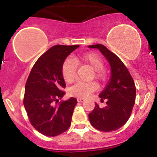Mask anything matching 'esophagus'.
<instances>
[{
    "label": "esophagus",
    "instance_id": "obj_1",
    "mask_svg": "<svg viewBox=\"0 0 157 157\" xmlns=\"http://www.w3.org/2000/svg\"><path fill=\"white\" fill-rule=\"evenodd\" d=\"M77 101H78V102H82V101H84V98H77Z\"/></svg>",
    "mask_w": 157,
    "mask_h": 157
}]
</instances>
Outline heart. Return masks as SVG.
<instances>
[{
    "mask_svg": "<svg viewBox=\"0 0 157 157\" xmlns=\"http://www.w3.org/2000/svg\"><path fill=\"white\" fill-rule=\"evenodd\" d=\"M75 59L77 61H80L88 65L94 71V77L96 78L102 79L104 78V74L101 71L104 67V62L100 56L94 52H90L75 57ZM76 69L77 63L75 59L68 58L65 60L62 66V73L63 78L67 83H72L74 82L76 77ZM97 85L94 82H78L69 88V92L72 96L83 98L89 95L90 93L95 91Z\"/></svg>",
    "mask_w": 157,
    "mask_h": 157,
    "instance_id": "b5f03b06",
    "label": "heart"
}]
</instances>
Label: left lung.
<instances>
[{"instance_id":"left-lung-1","label":"left lung","mask_w":157,"mask_h":157,"mask_svg":"<svg viewBox=\"0 0 157 157\" xmlns=\"http://www.w3.org/2000/svg\"><path fill=\"white\" fill-rule=\"evenodd\" d=\"M98 49L111 66V75L105 89L99 94L101 101L107 100V105L101 108L97 103L88 114L90 123L98 131L110 132L121 128L131 116L136 98L133 79L123 62L101 44L88 46Z\"/></svg>"}]
</instances>
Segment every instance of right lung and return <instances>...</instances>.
Instances as JSON below:
<instances>
[{
	"label": "right lung",
	"instance_id": "right-lung-1",
	"mask_svg": "<svg viewBox=\"0 0 157 157\" xmlns=\"http://www.w3.org/2000/svg\"><path fill=\"white\" fill-rule=\"evenodd\" d=\"M78 47H51L36 62L26 82L24 108L33 127L45 136H58L70 127L77 100L71 97L59 101L66 94L62 91L66 87L62 66L68 56Z\"/></svg>",
	"mask_w": 157,
	"mask_h": 157
}]
</instances>
